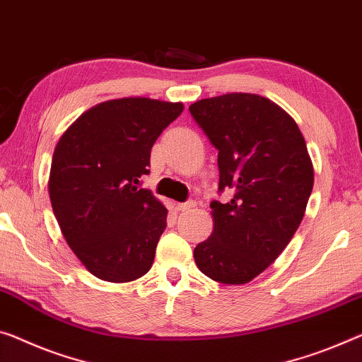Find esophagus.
<instances>
[{
	"instance_id": "34e87169",
	"label": "esophagus",
	"mask_w": 362,
	"mask_h": 362,
	"mask_svg": "<svg viewBox=\"0 0 362 362\" xmlns=\"http://www.w3.org/2000/svg\"><path fill=\"white\" fill-rule=\"evenodd\" d=\"M176 209L180 210V212H191L192 209H196V202H194V200H189V202L185 204H176Z\"/></svg>"
}]
</instances>
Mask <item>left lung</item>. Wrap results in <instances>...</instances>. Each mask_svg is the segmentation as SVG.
Listing matches in <instances>:
<instances>
[{
    "label": "left lung",
    "mask_w": 362,
    "mask_h": 362,
    "mask_svg": "<svg viewBox=\"0 0 362 362\" xmlns=\"http://www.w3.org/2000/svg\"><path fill=\"white\" fill-rule=\"evenodd\" d=\"M218 150V189L210 204L214 231L194 249L199 270L225 285L249 283L275 262L301 225L314 166L294 119L255 93H226L189 107Z\"/></svg>",
    "instance_id": "left-lung-1"
}]
</instances>
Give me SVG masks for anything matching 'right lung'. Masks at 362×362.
I'll return each mask as SVG.
<instances>
[{"instance_id": "1", "label": "right lung", "mask_w": 362, "mask_h": 362, "mask_svg": "<svg viewBox=\"0 0 362 362\" xmlns=\"http://www.w3.org/2000/svg\"><path fill=\"white\" fill-rule=\"evenodd\" d=\"M185 105L146 97L98 103L54 147L48 192L68 246L100 280L146 275L166 226L165 205L141 177L150 150Z\"/></svg>"}]
</instances>
